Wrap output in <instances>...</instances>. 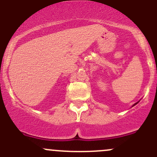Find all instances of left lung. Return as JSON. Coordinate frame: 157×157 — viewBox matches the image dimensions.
<instances>
[{"label": "left lung", "instance_id": "left-lung-1", "mask_svg": "<svg viewBox=\"0 0 157 157\" xmlns=\"http://www.w3.org/2000/svg\"><path fill=\"white\" fill-rule=\"evenodd\" d=\"M137 103H135V104H134V105H136V104H137ZM134 105H133V106H134Z\"/></svg>", "mask_w": 157, "mask_h": 157}]
</instances>
